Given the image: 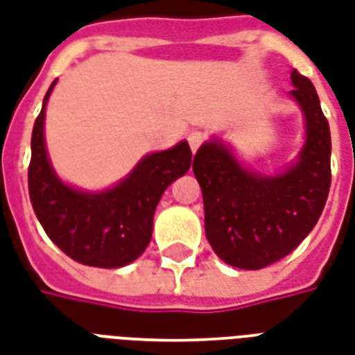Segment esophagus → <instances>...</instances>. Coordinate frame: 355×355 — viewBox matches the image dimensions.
Segmentation results:
<instances>
[{"label": "esophagus", "instance_id": "obj_1", "mask_svg": "<svg viewBox=\"0 0 355 355\" xmlns=\"http://www.w3.org/2000/svg\"><path fill=\"white\" fill-rule=\"evenodd\" d=\"M203 141H205V133H201V131H191L190 135H188V143H190V148L193 154L198 152V148L203 144Z\"/></svg>", "mask_w": 355, "mask_h": 355}]
</instances>
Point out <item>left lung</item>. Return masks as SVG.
Returning <instances> with one entry per match:
<instances>
[{"instance_id": "left-lung-1", "label": "left lung", "mask_w": 355, "mask_h": 355, "mask_svg": "<svg viewBox=\"0 0 355 355\" xmlns=\"http://www.w3.org/2000/svg\"><path fill=\"white\" fill-rule=\"evenodd\" d=\"M293 90L306 118V143L299 159L277 177L241 167L214 141L193 157V175L203 191L205 235L212 250L239 269H263L288 256L322 214L331 186V133L316 88L297 69Z\"/></svg>"}]
</instances>
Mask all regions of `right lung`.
I'll use <instances>...</instances> for the list:
<instances>
[{
    "mask_svg": "<svg viewBox=\"0 0 355 355\" xmlns=\"http://www.w3.org/2000/svg\"><path fill=\"white\" fill-rule=\"evenodd\" d=\"M54 84L56 80L44 96L31 133V207L44 233L71 259L103 269L124 267L150 243L156 205L165 188L190 169V146L182 141L171 150L148 154L130 177L103 193L69 188L54 175L44 150V105Z\"/></svg>",
    "mask_w": 355,
    "mask_h": 355,
    "instance_id": "1",
    "label": "right lung"
}]
</instances>
